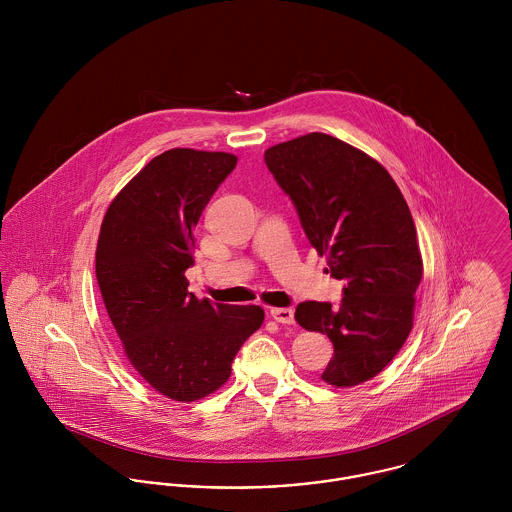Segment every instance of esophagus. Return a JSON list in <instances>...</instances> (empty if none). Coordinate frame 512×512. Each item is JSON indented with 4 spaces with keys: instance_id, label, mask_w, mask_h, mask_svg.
Here are the masks:
<instances>
[{
    "instance_id": "obj_1",
    "label": "esophagus",
    "mask_w": 512,
    "mask_h": 512,
    "mask_svg": "<svg viewBox=\"0 0 512 512\" xmlns=\"http://www.w3.org/2000/svg\"><path fill=\"white\" fill-rule=\"evenodd\" d=\"M271 317L278 323H284V325L294 323V312L290 308H271Z\"/></svg>"
}]
</instances>
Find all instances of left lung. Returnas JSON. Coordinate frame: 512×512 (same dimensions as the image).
Wrapping results in <instances>:
<instances>
[{
    "mask_svg": "<svg viewBox=\"0 0 512 512\" xmlns=\"http://www.w3.org/2000/svg\"><path fill=\"white\" fill-rule=\"evenodd\" d=\"M265 163L327 257L325 271L345 282L339 306L302 302L294 317L333 343L327 384H362L392 362L413 327L423 261L409 206L376 159L329 134L276 144Z\"/></svg>",
    "mask_w": 512,
    "mask_h": 512,
    "instance_id": "obj_1",
    "label": "left lung"
}]
</instances>
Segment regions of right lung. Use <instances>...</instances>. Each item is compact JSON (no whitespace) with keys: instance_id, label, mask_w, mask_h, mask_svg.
I'll list each match as a JSON object with an SVG mask.
<instances>
[{"instance_id":"1","label":"right lung","mask_w":512,"mask_h":512,"mask_svg":"<svg viewBox=\"0 0 512 512\" xmlns=\"http://www.w3.org/2000/svg\"><path fill=\"white\" fill-rule=\"evenodd\" d=\"M237 158L173 148L152 159L111 202L95 273L124 353L161 395L195 401L228 382L237 351L265 312L198 300L185 271L195 265V226Z\"/></svg>"}]
</instances>
